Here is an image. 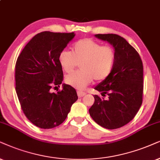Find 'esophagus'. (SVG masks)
I'll use <instances>...</instances> for the list:
<instances>
[{
  "instance_id": "obj_1",
  "label": "esophagus",
  "mask_w": 160,
  "mask_h": 160,
  "mask_svg": "<svg viewBox=\"0 0 160 160\" xmlns=\"http://www.w3.org/2000/svg\"><path fill=\"white\" fill-rule=\"evenodd\" d=\"M84 95H86V92H81V91H78V98H82V97H83Z\"/></svg>"
}]
</instances>
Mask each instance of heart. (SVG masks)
I'll list each match as a JSON object with an SVG mask.
<instances>
[{
  "label": "heart",
  "mask_w": 160,
  "mask_h": 160,
  "mask_svg": "<svg viewBox=\"0 0 160 160\" xmlns=\"http://www.w3.org/2000/svg\"><path fill=\"white\" fill-rule=\"evenodd\" d=\"M116 54L110 46L84 38L77 41L72 47V52L62 50L58 61L66 73H71L80 63V69L66 77L67 84L82 89L93 81H102L111 74L114 67Z\"/></svg>",
  "instance_id": "b5f03b06"
}]
</instances>
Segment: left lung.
<instances>
[{
	"mask_svg": "<svg viewBox=\"0 0 160 160\" xmlns=\"http://www.w3.org/2000/svg\"><path fill=\"white\" fill-rule=\"evenodd\" d=\"M95 37L108 41L114 48L116 59L113 69L95 89L108 94V100L94 95L89 108L92 118L100 126L116 129L134 118L142 102L143 66L140 56L126 40L115 34H98Z\"/></svg>",
	"mask_w": 160,
	"mask_h": 160,
	"instance_id": "obj_1",
	"label": "left lung"
}]
</instances>
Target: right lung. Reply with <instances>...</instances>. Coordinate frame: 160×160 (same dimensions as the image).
I'll return each instance as SVG.
<instances>
[{
    "label": "right lung",
    "instance_id": "right-lung-1",
    "mask_svg": "<svg viewBox=\"0 0 160 160\" xmlns=\"http://www.w3.org/2000/svg\"><path fill=\"white\" fill-rule=\"evenodd\" d=\"M74 35V32L38 33L16 61L15 90L21 108L28 120L40 128H52L63 122L78 98L69 85L51 92L52 87H60L63 80L58 56Z\"/></svg>",
    "mask_w": 160,
    "mask_h": 160
}]
</instances>
